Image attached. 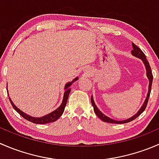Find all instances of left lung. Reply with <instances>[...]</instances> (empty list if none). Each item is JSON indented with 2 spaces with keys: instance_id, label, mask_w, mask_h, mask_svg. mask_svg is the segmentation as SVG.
<instances>
[{
  "instance_id": "obj_1",
  "label": "left lung",
  "mask_w": 159,
  "mask_h": 159,
  "mask_svg": "<svg viewBox=\"0 0 159 159\" xmlns=\"http://www.w3.org/2000/svg\"><path fill=\"white\" fill-rule=\"evenodd\" d=\"M132 48H133V50L131 51V54H132L134 57H138V58L141 59V60L142 61V62H143L144 65H145V69H146V76H147V78H148V79L149 81L148 91V94H147V96H146V98H145V102H144L143 105H142V107L140 108V109L138 111V112L135 114V115H134L133 116H131V118H128V119L123 120V121H117V120L112 119V118H110L109 117H108V116H106L105 115H104V114L102 113V112L101 111L99 110L98 108V107L96 106L95 103H94V98H93V96H91V104H92V105H93V108H94V113L96 114V115H97V116L98 117V118H100L101 120H102V121H105V122L111 123V124H125V123L130 122V121H133L134 119H135L137 117H139V115H140L141 114H142V112L145 111V108H146L147 104H148V98H149V96H150L151 89H152V80H153V75H152V70H151V67H150V65H149L148 61L146 60V57H145V54H144V53L142 52V50L139 48L138 46H136L135 44H134V43H132Z\"/></svg>"
}]
</instances>
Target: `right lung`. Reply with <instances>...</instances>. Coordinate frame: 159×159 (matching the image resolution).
<instances>
[{
    "label": "right lung",
    "instance_id": "obj_1",
    "mask_svg": "<svg viewBox=\"0 0 159 159\" xmlns=\"http://www.w3.org/2000/svg\"><path fill=\"white\" fill-rule=\"evenodd\" d=\"M78 80V77H76L75 79L72 80L71 81H69V82L67 83L65 85V93H64V96H63V100H62L61 104L60 106L57 108L56 110H54V111L51 112V113L48 114V115H44L42 117H33V116H30V115H28V114L25 113L24 111H22L21 110L19 109L17 106L14 104V102L11 101V98L9 97V100H10L11 105L13 106L14 109L19 114V115H21L24 118H25L26 120L28 121H30V122H33L34 124H39V125H42V124H48V123H51V122H54V121H56L63 114L64 111H65V108L66 106V104L67 102H68V96H69V94L70 92V85L73 84L74 82ZM7 94H9L7 92Z\"/></svg>",
    "mask_w": 159,
    "mask_h": 159
}]
</instances>
